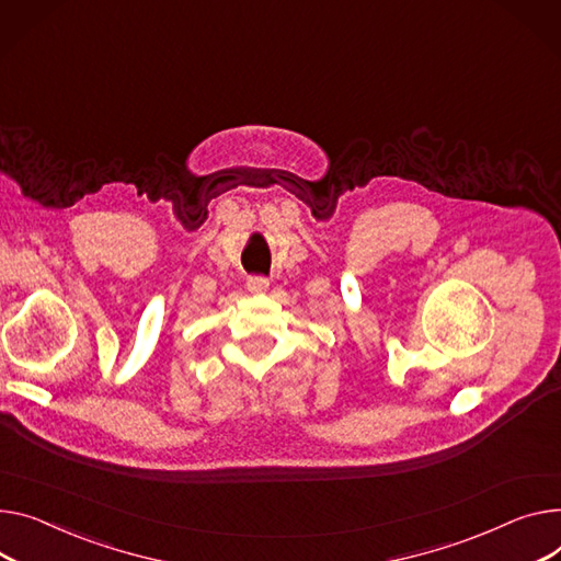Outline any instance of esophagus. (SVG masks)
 Masks as SVG:
<instances>
[{
    "label": "esophagus",
    "mask_w": 561,
    "mask_h": 561,
    "mask_svg": "<svg viewBox=\"0 0 561 561\" xmlns=\"http://www.w3.org/2000/svg\"><path fill=\"white\" fill-rule=\"evenodd\" d=\"M245 284H248L250 293H264L268 288V279L261 277V275H250Z\"/></svg>",
    "instance_id": "obj_1"
}]
</instances>
